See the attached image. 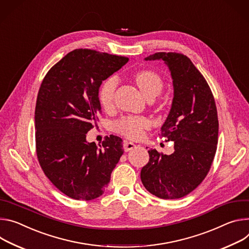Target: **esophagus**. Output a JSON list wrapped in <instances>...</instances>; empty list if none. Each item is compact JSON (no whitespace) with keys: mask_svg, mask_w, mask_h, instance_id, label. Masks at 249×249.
<instances>
[{"mask_svg":"<svg viewBox=\"0 0 249 249\" xmlns=\"http://www.w3.org/2000/svg\"><path fill=\"white\" fill-rule=\"evenodd\" d=\"M134 147H135L134 143H132L130 142H126V141L124 142V151H129V150L133 149Z\"/></svg>","mask_w":249,"mask_h":249,"instance_id":"1","label":"esophagus"}]
</instances>
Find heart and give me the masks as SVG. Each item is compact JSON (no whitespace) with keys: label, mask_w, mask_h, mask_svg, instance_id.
Wrapping results in <instances>:
<instances>
[{"label":"heart","mask_w":249,"mask_h":249,"mask_svg":"<svg viewBox=\"0 0 249 249\" xmlns=\"http://www.w3.org/2000/svg\"><path fill=\"white\" fill-rule=\"evenodd\" d=\"M137 86L140 87L145 97L157 96L163 87L161 77L151 70H141L134 74ZM119 80L117 76L107 78L99 88L98 98L101 105L108 108L114 104L115 93L118 87ZM149 126V121L145 118L125 117L115 123V129L128 139H140L142 136L144 129Z\"/></svg>","instance_id":"obj_1"}]
</instances>
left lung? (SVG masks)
<instances>
[{
  "mask_svg": "<svg viewBox=\"0 0 249 249\" xmlns=\"http://www.w3.org/2000/svg\"><path fill=\"white\" fill-rule=\"evenodd\" d=\"M145 60H163L171 72L174 97L159 134L174 142L175 151L166 155L148 150L141 178L152 195L179 199L195 190L212 166L218 135L215 102L206 79L186 55L157 52Z\"/></svg>",
  "mask_w": 249,
  "mask_h": 249,
  "instance_id": "8db88e82",
  "label": "left lung"
}]
</instances>
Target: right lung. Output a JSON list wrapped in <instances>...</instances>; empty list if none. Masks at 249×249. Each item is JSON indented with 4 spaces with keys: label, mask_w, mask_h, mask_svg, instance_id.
I'll list each match as a JSON object with an SVG mask.
<instances>
[{
    "label": "right lung",
    "mask_w": 249,
    "mask_h": 249,
    "mask_svg": "<svg viewBox=\"0 0 249 249\" xmlns=\"http://www.w3.org/2000/svg\"><path fill=\"white\" fill-rule=\"evenodd\" d=\"M128 61L91 49H75L45 75L36 99V147L50 182L74 200L100 197L124 153L123 140L107 136L100 145L86 133L101 113L102 82Z\"/></svg>",
    "instance_id": "obj_1"
}]
</instances>
